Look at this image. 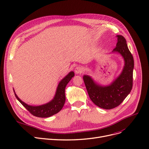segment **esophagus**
<instances>
[{"label": "esophagus", "instance_id": "34e87169", "mask_svg": "<svg viewBox=\"0 0 149 149\" xmlns=\"http://www.w3.org/2000/svg\"><path fill=\"white\" fill-rule=\"evenodd\" d=\"M74 71H75L76 74H81L84 72V69L81 66H77L75 68Z\"/></svg>", "mask_w": 149, "mask_h": 149}]
</instances>
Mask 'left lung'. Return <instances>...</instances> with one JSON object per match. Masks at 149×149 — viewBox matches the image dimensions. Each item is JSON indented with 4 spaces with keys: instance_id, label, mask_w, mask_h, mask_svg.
Listing matches in <instances>:
<instances>
[{
    "instance_id": "8db88e82",
    "label": "left lung",
    "mask_w": 149,
    "mask_h": 149,
    "mask_svg": "<svg viewBox=\"0 0 149 149\" xmlns=\"http://www.w3.org/2000/svg\"><path fill=\"white\" fill-rule=\"evenodd\" d=\"M117 37L118 41L112 52L120 54L125 62L120 75L110 85L107 86L97 85L89 76L84 75L83 77L90 99L95 105L105 109L119 106L132 90L133 85V56L128 49L125 37L122 36Z\"/></svg>"
}]
</instances>
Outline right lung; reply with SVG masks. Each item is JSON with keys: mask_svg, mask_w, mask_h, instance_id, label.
I'll list each match as a JSON object with an SVG mask.
<instances>
[{"mask_svg": "<svg viewBox=\"0 0 149 149\" xmlns=\"http://www.w3.org/2000/svg\"><path fill=\"white\" fill-rule=\"evenodd\" d=\"M74 76L73 72L69 73L63 80L59 82L56 90V94L54 99L51 102L43 104V105L38 107H32L28 105L23 102H22L16 95L14 92V94L17 99L18 100L22 105L27 109L32 115L41 118L49 117L50 116L56 114L62 109L65 101V88L67 84L71 80V79Z\"/></svg>", "mask_w": 149, "mask_h": 149, "instance_id": "obj_1", "label": "right lung"}]
</instances>
